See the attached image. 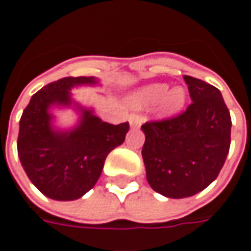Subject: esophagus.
<instances>
[{"instance_id":"34e87169","label":"esophagus","mask_w":251,"mask_h":251,"mask_svg":"<svg viewBox=\"0 0 251 251\" xmlns=\"http://www.w3.org/2000/svg\"><path fill=\"white\" fill-rule=\"evenodd\" d=\"M129 122H130L131 127H140L142 122H144V117L138 114H131L129 117Z\"/></svg>"}]
</instances>
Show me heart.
Returning a JSON list of instances; mask_svg holds the SVG:
<instances>
[{"label": "heart", "instance_id": "b5f03b06", "mask_svg": "<svg viewBox=\"0 0 251 251\" xmlns=\"http://www.w3.org/2000/svg\"><path fill=\"white\" fill-rule=\"evenodd\" d=\"M185 90L183 87H175L168 90L164 83H154L147 87L140 88L131 97V104L142 109L151 104L157 103V111L161 115H172L177 113L185 103Z\"/></svg>", "mask_w": 251, "mask_h": 251}]
</instances>
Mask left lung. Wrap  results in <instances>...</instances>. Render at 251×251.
<instances>
[{
    "instance_id": "8db88e82",
    "label": "left lung",
    "mask_w": 251,
    "mask_h": 251,
    "mask_svg": "<svg viewBox=\"0 0 251 251\" xmlns=\"http://www.w3.org/2000/svg\"><path fill=\"white\" fill-rule=\"evenodd\" d=\"M192 102L181 114L141 126L147 180L156 192L181 199L218 177L231 142V117L221 91L184 75Z\"/></svg>"
}]
</instances>
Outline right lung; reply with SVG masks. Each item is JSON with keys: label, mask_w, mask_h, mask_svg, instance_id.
Returning a JSON list of instances; mask_svg holds the SVG:
<instances>
[{"label": "right lung", "mask_w": 251, "mask_h": 251, "mask_svg": "<svg viewBox=\"0 0 251 251\" xmlns=\"http://www.w3.org/2000/svg\"><path fill=\"white\" fill-rule=\"evenodd\" d=\"M93 76H67L39 90L30 98L20 120L17 152L25 174L47 198L75 200L97 184L104 160L125 141L129 122H102L93 110L82 109L80 124L70 131L51 125L52 104L70 106L71 90L80 84H97Z\"/></svg>", "instance_id": "obj_1"}]
</instances>
